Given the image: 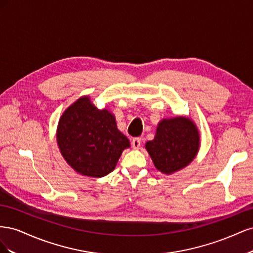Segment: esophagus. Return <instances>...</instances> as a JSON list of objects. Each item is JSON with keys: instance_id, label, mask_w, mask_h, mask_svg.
Here are the masks:
<instances>
[{"instance_id": "1", "label": "esophagus", "mask_w": 253, "mask_h": 253, "mask_svg": "<svg viewBox=\"0 0 253 253\" xmlns=\"http://www.w3.org/2000/svg\"><path fill=\"white\" fill-rule=\"evenodd\" d=\"M141 144V138H139V137H136V138H133L132 140V147L134 149H139Z\"/></svg>"}]
</instances>
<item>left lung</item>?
<instances>
[{
	"label": "left lung",
	"mask_w": 253,
	"mask_h": 253,
	"mask_svg": "<svg viewBox=\"0 0 253 253\" xmlns=\"http://www.w3.org/2000/svg\"><path fill=\"white\" fill-rule=\"evenodd\" d=\"M200 147V135L192 121L185 117L164 119L159 122L154 139L145 149L156 169L171 174L188 166Z\"/></svg>",
	"instance_id": "1"
}]
</instances>
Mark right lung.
<instances>
[{"label": "right lung", "instance_id": "obj_1", "mask_svg": "<svg viewBox=\"0 0 253 253\" xmlns=\"http://www.w3.org/2000/svg\"><path fill=\"white\" fill-rule=\"evenodd\" d=\"M57 140L61 154L78 173L102 177L116 167L129 147L109 111L98 110L88 97L78 99L61 117Z\"/></svg>", "mask_w": 253, "mask_h": 253}]
</instances>
